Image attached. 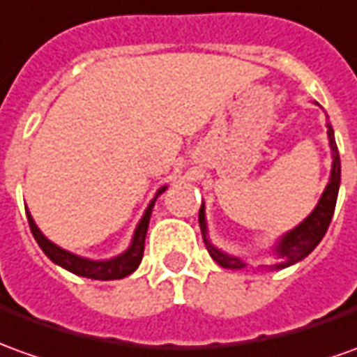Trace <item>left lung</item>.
Returning a JSON list of instances; mask_svg holds the SVG:
<instances>
[{"label":"left lung","instance_id":"1","mask_svg":"<svg viewBox=\"0 0 357 357\" xmlns=\"http://www.w3.org/2000/svg\"><path fill=\"white\" fill-rule=\"evenodd\" d=\"M328 126V142H331V149H333V171H331V181L324 188L321 200L317 204V208L311 211V215L307 218L303 223H299L296 229H291L286 233L280 243H278L276 252L282 258V262L274 264V268H287L291 264H296L299 260L311 252V250L321 243L324 237V233L331 225V220L334 215V208H336V198H338V188H340V155H338V147L334 142V132L331 124ZM198 221H200V229H202L204 243H206V249L210 252V257L220 264L221 268H233V270H239V268L247 266L245 260H241L237 257H229L225 252L218 250L210 241H208V227H206V213H204V204L198 213Z\"/></svg>","mask_w":357,"mask_h":357}]
</instances>
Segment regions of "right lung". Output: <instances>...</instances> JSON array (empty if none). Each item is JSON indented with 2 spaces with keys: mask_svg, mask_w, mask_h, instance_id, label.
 <instances>
[{
  "mask_svg": "<svg viewBox=\"0 0 357 357\" xmlns=\"http://www.w3.org/2000/svg\"><path fill=\"white\" fill-rule=\"evenodd\" d=\"M165 188H167V186H163V188L157 192V196L161 192H165ZM157 196L151 200L149 208H147L146 213H144V218L139 221V225L136 227V233H134V239H132L130 249H128L126 252H122L120 257L110 258V260H89V258H81L77 257V255H71L68 250L60 249L58 245H54L52 241L46 239L43 233H40V229L36 227V223H34L31 213H26V218H29L31 233H33V237L36 239V243H38V247H40V249L44 250V255L50 258L52 262H56L58 266L66 268V270H70V272L77 274V276L91 278V280H120V278L132 274V272L139 266L142 258H144L147 225H149V215H151V208H153Z\"/></svg>",
  "mask_w": 357,
  "mask_h": 357,
  "instance_id": "obj_1",
  "label": "right lung"
}]
</instances>
